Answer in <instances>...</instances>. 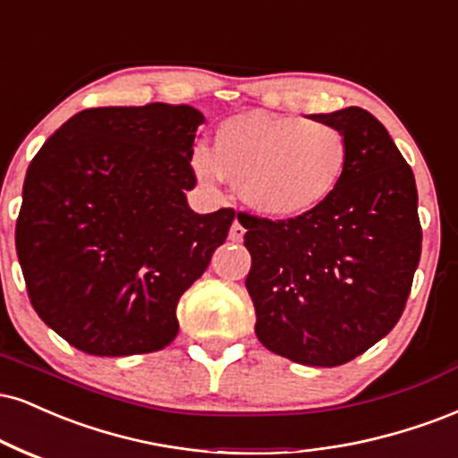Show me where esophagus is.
<instances>
[{
  "instance_id": "34e87169",
  "label": "esophagus",
  "mask_w": 458,
  "mask_h": 458,
  "mask_svg": "<svg viewBox=\"0 0 458 458\" xmlns=\"http://www.w3.org/2000/svg\"><path fill=\"white\" fill-rule=\"evenodd\" d=\"M243 234H245V228L241 225L239 219H236V222H233V225H230L228 239L233 241V243H241V241H243Z\"/></svg>"
}]
</instances>
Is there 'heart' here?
Returning a JSON list of instances; mask_svg holds the SVG:
<instances>
[{
  "label": "heart",
  "mask_w": 458,
  "mask_h": 458,
  "mask_svg": "<svg viewBox=\"0 0 458 458\" xmlns=\"http://www.w3.org/2000/svg\"><path fill=\"white\" fill-rule=\"evenodd\" d=\"M350 164V145L337 125L262 110L225 119L211 153L196 148L191 168L213 187L236 183L251 208L268 217H299L337 191Z\"/></svg>",
  "instance_id": "1"
}]
</instances>
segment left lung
<instances>
[{"label": "left lung", "mask_w": 458, "mask_h": 458, "mask_svg": "<svg viewBox=\"0 0 458 458\" xmlns=\"http://www.w3.org/2000/svg\"><path fill=\"white\" fill-rule=\"evenodd\" d=\"M350 145L344 181L327 202L288 219L239 213L251 268L256 335L301 365L339 367L399 322L420 262L414 173L365 108L311 114Z\"/></svg>", "instance_id": "1"}]
</instances>
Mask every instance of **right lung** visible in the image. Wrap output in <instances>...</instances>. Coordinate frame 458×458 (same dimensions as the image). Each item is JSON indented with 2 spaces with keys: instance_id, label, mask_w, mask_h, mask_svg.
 <instances>
[{
  "instance_id": "add662e5",
  "label": "right lung",
  "mask_w": 458,
  "mask_h": 458,
  "mask_svg": "<svg viewBox=\"0 0 458 458\" xmlns=\"http://www.w3.org/2000/svg\"><path fill=\"white\" fill-rule=\"evenodd\" d=\"M202 121L185 104L85 108L31 159L16 253L31 307L76 350L147 354L179 333L176 302L234 219L187 207Z\"/></svg>"
}]
</instances>
